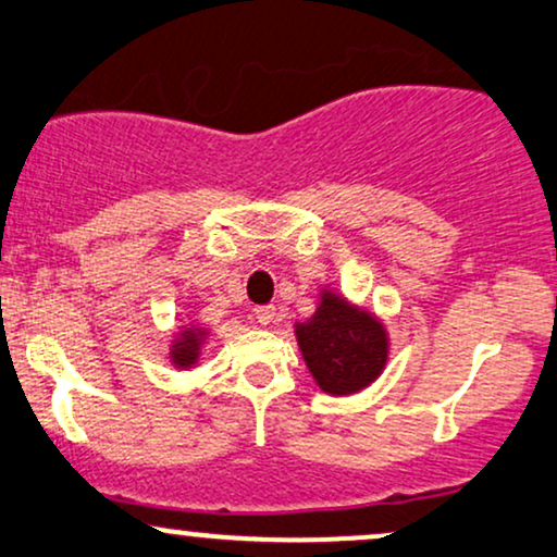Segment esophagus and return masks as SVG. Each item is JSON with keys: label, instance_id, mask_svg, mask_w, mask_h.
<instances>
[{"label": "esophagus", "instance_id": "esophagus-1", "mask_svg": "<svg viewBox=\"0 0 557 557\" xmlns=\"http://www.w3.org/2000/svg\"><path fill=\"white\" fill-rule=\"evenodd\" d=\"M256 320L260 322V325H271V322L276 320V307H273V305L256 307Z\"/></svg>", "mask_w": 557, "mask_h": 557}]
</instances>
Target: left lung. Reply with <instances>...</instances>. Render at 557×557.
<instances>
[{
    "label": "left lung",
    "mask_w": 557,
    "mask_h": 557,
    "mask_svg": "<svg viewBox=\"0 0 557 557\" xmlns=\"http://www.w3.org/2000/svg\"><path fill=\"white\" fill-rule=\"evenodd\" d=\"M297 341L312 376L331 395L359 393L387 361L384 327L335 294H325L314 318L299 322Z\"/></svg>",
    "instance_id": "obj_1"
}]
</instances>
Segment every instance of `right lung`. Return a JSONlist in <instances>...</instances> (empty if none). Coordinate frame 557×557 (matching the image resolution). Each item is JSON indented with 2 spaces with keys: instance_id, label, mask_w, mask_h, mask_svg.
<instances>
[{
  "instance_id": "add662e5",
  "label": "right lung",
  "mask_w": 557,
  "mask_h": 557,
  "mask_svg": "<svg viewBox=\"0 0 557 557\" xmlns=\"http://www.w3.org/2000/svg\"><path fill=\"white\" fill-rule=\"evenodd\" d=\"M201 331H196V327H188V331L183 333V338L175 343L173 348V361L177 367H190V363H196L198 359V346H201Z\"/></svg>"
}]
</instances>
